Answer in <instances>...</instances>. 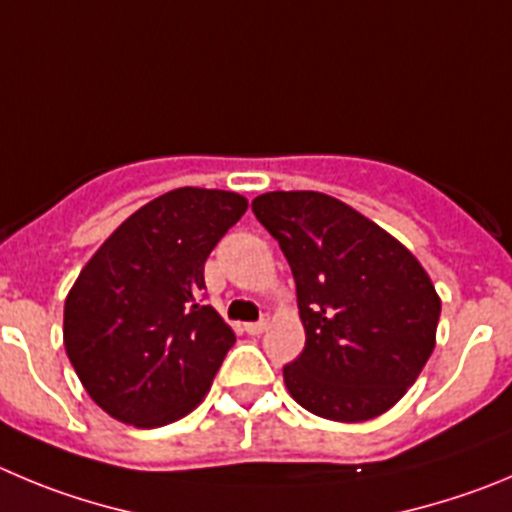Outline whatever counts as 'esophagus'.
I'll return each instance as SVG.
<instances>
[{"instance_id":"esophagus-1","label":"esophagus","mask_w":512,"mask_h":512,"mask_svg":"<svg viewBox=\"0 0 512 512\" xmlns=\"http://www.w3.org/2000/svg\"><path fill=\"white\" fill-rule=\"evenodd\" d=\"M265 328H267V318H262V321H257V323H245V331L250 333V336H260Z\"/></svg>"}]
</instances>
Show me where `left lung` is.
I'll return each instance as SVG.
<instances>
[{
  "label": "left lung",
  "mask_w": 512,
  "mask_h": 512,
  "mask_svg": "<svg viewBox=\"0 0 512 512\" xmlns=\"http://www.w3.org/2000/svg\"><path fill=\"white\" fill-rule=\"evenodd\" d=\"M252 212L295 278L305 348L283 369L290 396L343 424L389 412L437 343L442 300L422 262L321 191H267Z\"/></svg>",
  "instance_id": "obj_1"
}]
</instances>
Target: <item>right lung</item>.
<instances>
[{"mask_svg": "<svg viewBox=\"0 0 512 512\" xmlns=\"http://www.w3.org/2000/svg\"><path fill=\"white\" fill-rule=\"evenodd\" d=\"M247 199L181 186L95 250L65 298L62 341L90 399L123 424L164 427L202 404L234 333L202 305L204 262Z\"/></svg>", "mask_w": 512, "mask_h": 512, "instance_id": "1", "label": "right lung"}]
</instances>
